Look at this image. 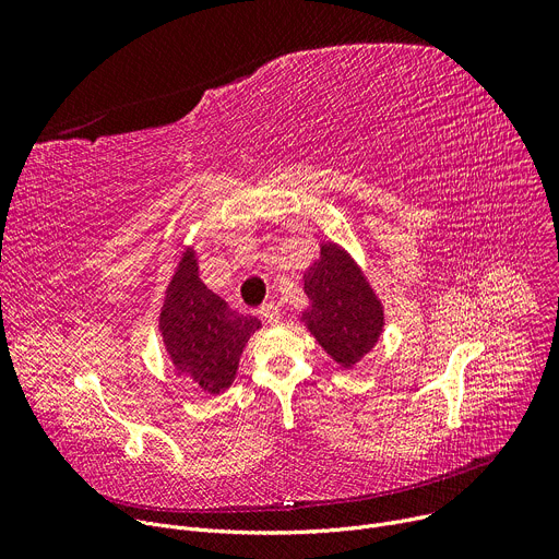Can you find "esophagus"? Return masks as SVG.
<instances>
[{"label": "esophagus", "instance_id": "34e87169", "mask_svg": "<svg viewBox=\"0 0 559 559\" xmlns=\"http://www.w3.org/2000/svg\"><path fill=\"white\" fill-rule=\"evenodd\" d=\"M258 312H260V317H262V319H267L270 324H278V321H281V308H278L274 301L262 304Z\"/></svg>", "mask_w": 559, "mask_h": 559}]
</instances>
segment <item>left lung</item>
Segmentation results:
<instances>
[{"mask_svg":"<svg viewBox=\"0 0 559 559\" xmlns=\"http://www.w3.org/2000/svg\"><path fill=\"white\" fill-rule=\"evenodd\" d=\"M304 292L310 306L301 321L310 335L344 369L358 365L383 333L385 312L356 260L335 242H321Z\"/></svg>","mask_w":559,"mask_h":559,"instance_id":"1","label":"left lung"}]
</instances>
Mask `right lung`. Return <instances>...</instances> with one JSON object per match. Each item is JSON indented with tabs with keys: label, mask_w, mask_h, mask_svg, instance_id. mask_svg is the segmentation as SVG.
I'll return each instance as SVG.
<instances>
[{
	"label": "right lung",
	"mask_w": 559,
	"mask_h": 559,
	"mask_svg": "<svg viewBox=\"0 0 559 559\" xmlns=\"http://www.w3.org/2000/svg\"><path fill=\"white\" fill-rule=\"evenodd\" d=\"M262 324L238 314L199 278L197 253L188 247L165 289L158 331L179 376L197 388L219 394L230 388L249 337Z\"/></svg>",
	"instance_id": "right-lung-1"
}]
</instances>
